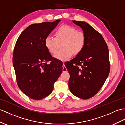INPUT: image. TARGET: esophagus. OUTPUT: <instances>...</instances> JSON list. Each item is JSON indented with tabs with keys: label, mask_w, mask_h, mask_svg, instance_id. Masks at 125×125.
I'll list each match as a JSON object with an SVG mask.
<instances>
[{
	"label": "esophagus",
	"mask_w": 125,
	"mask_h": 125,
	"mask_svg": "<svg viewBox=\"0 0 125 125\" xmlns=\"http://www.w3.org/2000/svg\"><path fill=\"white\" fill-rule=\"evenodd\" d=\"M67 71V68H66V67L65 66V64H64V62L63 63V65H62V72H66Z\"/></svg>",
	"instance_id": "esophagus-1"
}]
</instances>
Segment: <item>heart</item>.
Listing matches in <instances>:
<instances>
[{
  "instance_id": "heart-1",
  "label": "heart",
  "mask_w": 125,
  "mask_h": 125,
  "mask_svg": "<svg viewBox=\"0 0 125 125\" xmlns=\"http://www.w3.org/2000/svg\"><path fill=\"white\" fill-rule=\"evenodd\" d=\"M62 42V49L54 54L55 58L66 61L73 54L77 55L83 50L86 43V36L84 33L77 31L74 27L68 25H62L54 31V37L48 35L44 39V45L50 53L56 52L58 42Z\"/></svg>"
}]
</instances>
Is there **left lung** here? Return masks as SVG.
Listing matches in <instances>:
<instances>
[{
	"instance_id": "8db88e82",
	"label": "left lung",
	"mask_w": 125,
	"mask_h": 125,
	"mask_svg": "<svg viewBox=\"0 0 125 125\" xmlns=\"http://www.w3.org/2000/svg\"><path fill=\"white\" fill-rule=\"evenodd\" d=\"M73 22L83 30L86 43L82 52L65 65L70 75L68 85L74 95L88 99L99 92L109 74V50L104 38L93 27L84 22Z\"/></svg>"
}]
</instances>
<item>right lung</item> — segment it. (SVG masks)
<instances>
[{"instance_id":"add662e5","label":"right lung","mask_w":125,"mask_h":125,"mask_svg":"<svg viewBox=\"0 0 125 125\" xmlns=\"http://www.w3.org/2000/svg\"><path fill=\"white\" fill-rule=\"evenodd\" d=\"M60 20L30 25L17 39L13 63L20 89L30 98L39 100L52 92L62 71V62L51 56L44 39ZM50 61L49 64H47Z\"/></svg>"}]
</instances>
